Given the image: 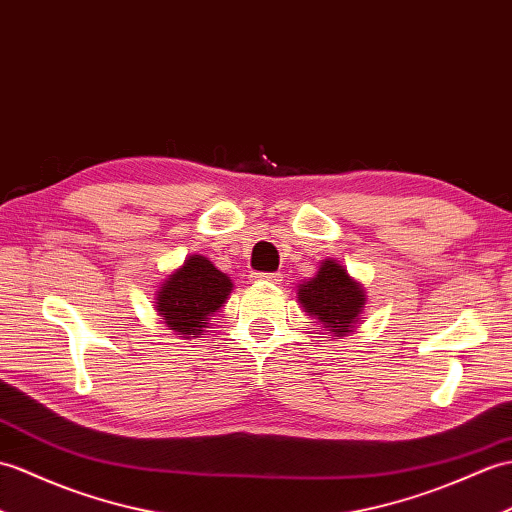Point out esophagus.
<instances>
[{
  "label": "esophagus",
  "instance_id": "esophagus-1",
  "mask_svg": "<svg viewBox=\"0 0 512 512\" xmlns=\"http://www.w3.org/2000/svg\"><path fill=\"white\" fill-rule=\"evenodd\" d=\"M255 279L257 281H268V283H279L283 277L279 275V272H259Z\"/></svg>",
  "mask_w": 512,
  "mask_h": 512
}]
</instances>
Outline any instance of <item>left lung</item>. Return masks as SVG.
Here are the masks:
<instances>
[{
    "label": "left lung",
    "instance_id": "8db88e82",
    "mask_svg": "<svg viewBox=\"0 0 512 512\" xmlns=\"http://www.w3.org/2000/svg\"><path fill=\"white\" fill-rule=\"evenodd\" d=\"M296 299L307 316L318 318L327 334L342 338L360 323L366 292L362 283L349 277L347 268L336 259H325L320 261L318 272L310 281L299 283Z\"/></svg>",
    "mask_w": 512,
    "mask_h": 512
}]
</instances>
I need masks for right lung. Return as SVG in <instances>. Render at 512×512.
<instances>
[{"instance_id":"obj_1","label":"right lung","mask_w":512,"mask_h":512,"mask_svg":"<svg viewBox=\"0 0 512 512\" xmlns=\"http://www.w3.org/2000/svg\"><path fill=\"white\" fill-rule=\"evenodd\" d=\"M231 279L207 257L189 255L185 264L161 283L157 312L178 338H200L209 316L227 303Z\"/></svg>"}]
</instances>
